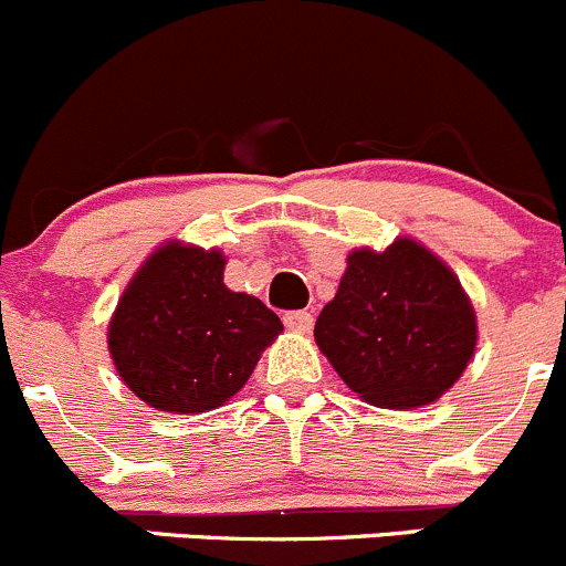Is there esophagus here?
Wrapping results in <instances>:
<instances>
[{"instance_id":"1","label":"esophagus","mask_w":566,"mask_h":566,"mask_svg":"<svg viewBox=\"0 0 566 566\" xmlns=\"http://www.w3.org/2000/svg\"><path fill=\"white\" fill-rule=\"evenodd\" d=\"M284 325H287L290 331H298V334H306V331H310L312 325H315V317H312L310 312H304V310H295V312H287V315H284Z\"/></svg>"}]
</instances>
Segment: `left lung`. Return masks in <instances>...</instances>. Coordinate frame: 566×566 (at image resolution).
Returning <instances> with one entry per match:
<instances>
[{
  "label": "left lung",
  "instance_id": "1",
  "mask_svg": "<svg viewBox=\"0 0 566 566\" xmlns=\"http://www.w3.org/2000/svg\"><path fill=\"white\" fill-rule=\"evenodd\" d=\"M315 339L347 389L378 408H421L452 389L476 350V315L447 262L410 238L347 254Z\"/></svg>",
  "mask_w": 566,
  "mask_h": 566
}]
</instances>
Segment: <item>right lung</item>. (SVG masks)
<instances>
[{
    "label": "right lung",
    "instance_id": "1",
    "mask_svg": "<svg viewBox=\"0 0 566 566\" xmlns=\"http://www.w3.org/2000/svg\"><path fill=\"white\" fill-rule=\"evenodd\" d=\"M219 249L169 241L136 271L108 323L119 378L150 408L205 413L235 397L282 319L224 284Z\"/></svg>",
    "mask_w": 566,
    "mask_h": 566
}]
</instances>
